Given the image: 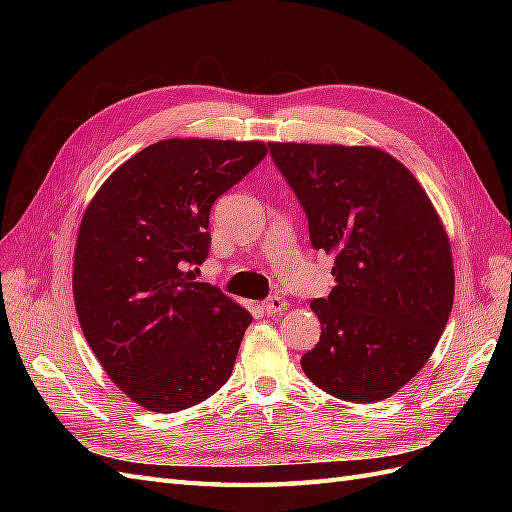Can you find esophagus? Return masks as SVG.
Returning <instances> with one entry per match:
<instances>
[{"mask_svg":"<svg viewBox=\"0 0 512 512\" xmlns=\"http://www.w3.org/2000/svg\"><path fill=\"white\" fill-rule=\"evenodd\" d=\"M284 309H288V301H284L282 297H269L267 301H262V312H265L267 316L282 314Z\"/></svg>","mask_w":512,"mask_h":512,"instance_id":"34e87169","label":"esophagus"}]
</instances>
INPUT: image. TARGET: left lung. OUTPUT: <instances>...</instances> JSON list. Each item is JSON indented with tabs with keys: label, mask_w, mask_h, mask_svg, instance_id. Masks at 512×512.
<instances>
[{
	"label": "left lung",
	"mask_w": 512,
	"mask_h": 512,
	"mask_svg": "<svg viewBox=\"0 0 512 512\" xmlns=\"http://www.w3.org/2000/svg\"><path fill=\"white\" fill-rule=\"evenodd\" d=\"M309 220V241L335 258V286L312 301L320 342L301 367L354 404L395 395L429 356L455 299L453 252L423 185L369 145L269 143Z\"/></svg>",
	"instance_id": "obj_1"
}]
</instances>
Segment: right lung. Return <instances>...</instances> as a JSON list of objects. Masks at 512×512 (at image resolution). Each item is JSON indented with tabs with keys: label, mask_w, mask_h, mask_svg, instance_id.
<instances>
[{
	"label": "right lung",
	"mask_w": 512,
	"mask_h": 512,
	"mask_svg": "<svg viewBox=\"0 0 512 512\" xmlns=\"http://www.w3.org/2000/svg\"><path fill=\"white\" fill-rule=\"evenodd\" d=\"M265 156L260 141L168 138L123 162L83 213L76 316L108 378L149 412L192 408L232 374L252 316L190 267L209 254L215 198Z\"/></svg>",
	"instance_id": "1"
}]
</instances>
